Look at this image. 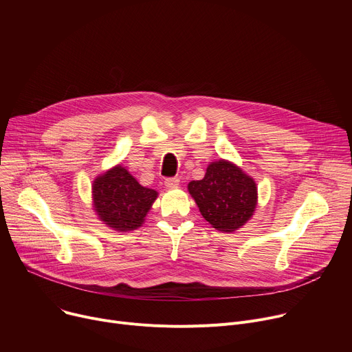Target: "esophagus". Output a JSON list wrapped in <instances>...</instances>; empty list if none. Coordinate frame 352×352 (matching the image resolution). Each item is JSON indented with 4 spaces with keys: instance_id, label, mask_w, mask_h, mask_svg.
<instances>
[{
    "instance_id": "34e87169",
    "label": "esophagus",
    "mask_w": 352,
    "mask_h": 352,
    "mask_svg": "<svg viewBox=\"0 0 352 352\" xmlns=\"http://www.w3.org/2000/svg\"><path fill=\"white\" fill-rule=\"evenodd\" d=\"M164 184H166V186H167V188H175V186H178V184H179V178H178V177L166 178Z\"/></svg>"
}]
</instances>
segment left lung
Masks as SVG:
<instances>
[{"instance_id":"8db88e82","label":"left lung","mask_w":352,"mask_h":352,"mask_svg":"<svg viewBox=\"0 0 352 352\" xmlns=\"http://www.w3.org/2000/svg\"><path fill=\"white\" fill-rule=\"evenodd\" d=\"M188 189L205 220L224 232L243 226L256 208L255 181L224 160L212 163L205 178L189 182Z\"/></svg>"}]
</instances>
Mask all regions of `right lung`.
Wrapping results in <instances>:
<instances>
[{
    "label": "right lung",
    "mask_w": 352,
    "mask_h": 352,
    "mask_svg": "<svg viewBox=\"0 0 352 352\" xmlns=\"http://www.w3.org/2000/svg\"><path fill=\"white\" fill-rule=\"evenodd\" d=\"M157 192L142 186L124 167L117 166L93 184L94 210L109 227L131 231L142 226Z\"/></svg>",
    "instance_id": "1"
}]
</instances>
